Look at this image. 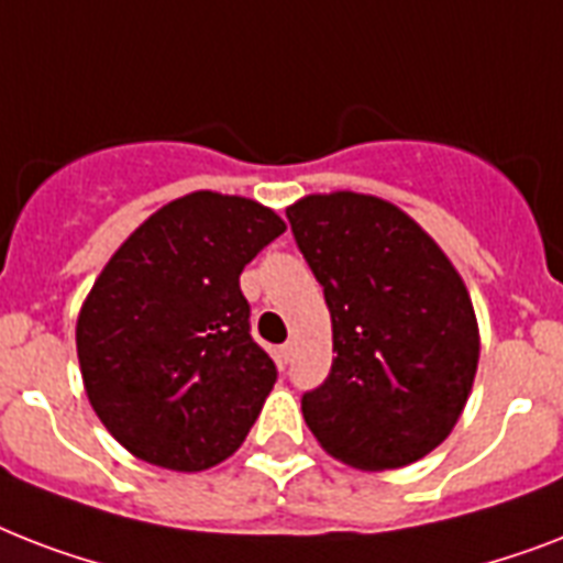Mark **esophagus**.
<instances>
[{
    "label": "esophagus",
    "mask_w": 563,
    "mask_h": 563,
    "mask_svg": "<svg viewBox=\"0 0 563 563\" xmlns=\"http://www.w3.org/2000/svg\"><path fill=\"white\" fill-rule=\"evenodd\" d=\"M295 351H298V342H286L280 347V360L286 362V365H289V362L295 360Z\"/></svg>",
    "instance_id": "34e87169"
}]
</instances>
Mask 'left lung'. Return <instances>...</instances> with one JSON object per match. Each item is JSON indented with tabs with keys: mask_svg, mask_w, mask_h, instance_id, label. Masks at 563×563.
<instances>
[{
	"mask_svg": "<svg viewBox=\"0 0 563 563\" xmlns=\"http://www.w3.org/2000/svg\"><path fill=\"white\" fill-rule=\"evenodd\" d=\"M333 321V368L303 420L356 471L418 462L462 418L479 368V321L435 239L376 195L316 192L286 207Z\"/></svg>",
	"mask_w": 563,
	"mask_h": 563,
	"instance_id": "1",
	"label": "left lung"
}]
</instances>
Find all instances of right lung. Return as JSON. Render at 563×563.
<instances>
[{
	"instance_id": "1",
	"label": "right lung",
	"mask_w": 563,
	"mask_h": 563,
	"mask_svg": "<svg viewBox=\"0 0 563 563\" xmlns=\"http://www.w3.org/2000/svg\"><path fill=\"white\" fill-rule=\"evenodd\" d=\"M283 230L254 198L198 189L152 212L96 277L75 324L84 391L140 462L201 473L242 446L277 368L247 333L239 274Z\"/></svg>"
}]
</instances>
